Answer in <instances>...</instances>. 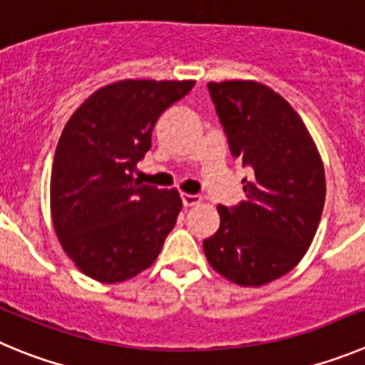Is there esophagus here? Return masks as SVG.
I'll use <instances>...</instances> for the list:
<instances>
[{
  "label": "esophagus",
  "mask_w": 365,
  "mask_h": 365,
  "mask_svg": "<svg viewBox=\"0 0 365 365\" xmlns=\"http://www.w3.org/2000/svg\"><path fill=\"white\" fill-rule=\"evenodd\" d=\"M182 202L185 207H192V205H198V203L202 202V198H200L198 195H187V192H183Z\"/></svg>",
  "instance_id": "34e87169"
}]
</instances>
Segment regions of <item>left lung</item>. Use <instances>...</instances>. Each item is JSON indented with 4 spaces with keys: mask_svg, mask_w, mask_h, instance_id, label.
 Wrapping results in <instances>:
<instances>
[{
    "mask_svg": "<svg viewBox=\"0 0 365 365\" xmlns=\"http://www.w3.org/2000/svg\"><path fill=\"white\" fill-rule=\"evenodd\" d=\"M231 154L251 167L247 200L218 205L220 229L203 240L207 262L244 287L289 272L309 249L326 202L320 153L297 110L256 81L207 83Z\"/></svg>",
    "mask_w": 365,
    "mask_h": 365,
    "instance_id": "obj_1",
    "label": "left lung"
}]
</instances>
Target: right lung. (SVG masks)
Wrapping results in <instances>:
<instances>
[{
	"mask_svg": "<svg viewBox=\"0 0 365 365\" xmlns=\"http://www.w3.org/2000/svg\"><path fill=\"white\" fill-rule=\"evenodd\" d=\"M192 87V80L116 81L67 121L52 163L51 215L61 247L87 277L118 284L158 258L182 198L134 173L154 123Z\"/></svg>",
	"mask_w": 365,
	"mask_h": 365,
	"instance_id": "1",
	"label": "right lung"
}]
</instances>
